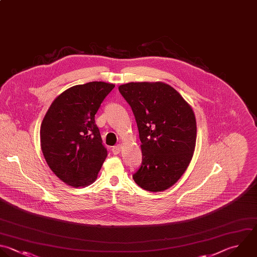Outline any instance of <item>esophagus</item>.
Listing matches in <instances>:
<instances>
[{"instance_id":"esophagus-1","label":"esophagus","mask_w":257,"mask_h":257,"mask_svg":"<svg viewBox=\"0 0 257 257\" xmlns=\"http://www.w3.org/2000/svg\"><path fill=\"white\" fill-rule=\"evenodd\" d=\"M121 148H122V146H121V145H116V146L112 147V149H111L112 154H113V155H117V154H119V153H120V151H121Z\"/></svg>"}]
</instances>
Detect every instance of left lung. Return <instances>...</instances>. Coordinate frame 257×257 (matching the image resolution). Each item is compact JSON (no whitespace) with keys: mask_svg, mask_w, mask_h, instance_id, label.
Wrapping results in <instances>:
<instances>
[{"mask_svg":"<svg viewBox=\"0 0 257 257\" xmlns=\"http://www.w3.org/2000/svg\"><path fill=\"white\" fill-rule=\"evenodd\" d=\"M118 90L132 107L142 143L143 162L133 179L147 191H165L192 160L197 136L194 111L163 82H130Z\"/></svg>","mask_w":257,"mask_h":257,"instance_id":"8db88e82","label":"left lung"}]
</instances>
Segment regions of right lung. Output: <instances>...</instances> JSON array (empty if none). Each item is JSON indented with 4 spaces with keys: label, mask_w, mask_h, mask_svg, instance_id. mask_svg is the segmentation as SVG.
I'll return each mask as SVG.
<instances>
[{
    "label": "right lung",
    "mask_w": 257,
    "mask_h": 257,
    "mask_svg": "<svg viewBox=\"0 0 257 257\" xmlns=\"http://www.w3.org/2000/svg\"><path fill=\"white\" fill-rule=\"evenodd\" d=\"M114 84L92 81L72 86L51 103L40 128L43 156L64 183L92 184L107 157L94 116Z\"/></svg>",
    "instance_id": "obj_1"
}]
</instances>
